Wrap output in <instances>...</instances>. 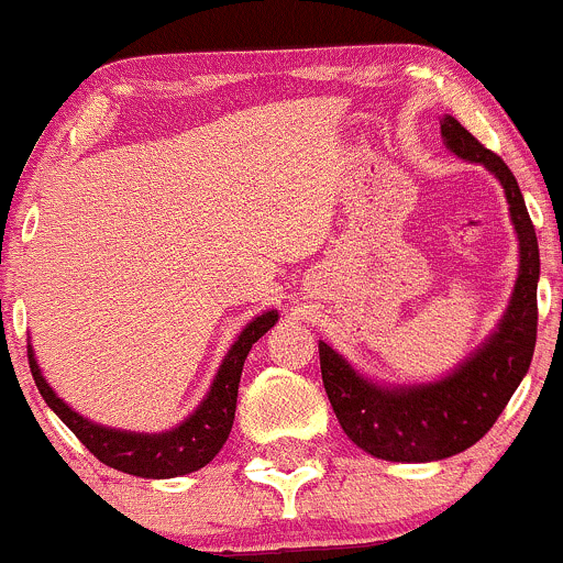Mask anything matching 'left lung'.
<instances>
[{
    "label": "left lung",
    "mask_w": 563,
    "mask_h": 563,
    "mask_svg": "<svg viewBox=\"0 0 563 563\" xmlns=\"http://www.w3.org/2000/svg\"><path fill=\"white\" fill-rule=\"evenodd\" d=\"M442 137L450 152L479 162L501 181L520 246L518 282L485 344L437 382L382 387L320 341L322 385L330 407L346 437L382 461H442L472 448L494 428L534 357L540 246L518 181L501 156L485 148L453 115L442 119Z\"/></svg>",
    "instance_id": "8db88e82"
}]
</instances>
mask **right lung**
I'll return each mask as SVG.
<instances>
[{"mask_svg":"<svg viewBox=\"0 0 563 563\" xmlns=\"http://www.w3.org/2000/svg\"><path fill=\"white\" fill-rule=\"evenodd\" d=\"M276 320H279L276 311H265V314L254 317L241 330V335L230 346L228 355H224L222 366L217 371V379H213L211 390L202 398L200 407L181 426L162 433L119 431V428L97 426V422L80 417L45 382L43 371H40L37 361H34L32 346H29V368H32L34 385H37L45 404L62 417V422L84 442V448L89 453H95V457H100L106 466L146 479L181 477V474L197 472L208 461H213V455L228 442L230 428H233L235 420V401H239L243 361H246L254 341L263 339L274 328Z\"/></svg>","mask_w":563,"mask_h":563,"instance_id":"right-lung-1","label":"right lung"}]
</instances>
